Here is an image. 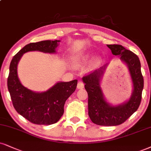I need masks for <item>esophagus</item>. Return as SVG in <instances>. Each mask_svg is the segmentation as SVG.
Masks as SVG:
<instances>
[{
    "instance_id": "obj_1",
    "label": "esophagus",
    "mask_w": 151,
    "mask_h": 151,
    "mask_svg": "<svg viewBox=\"0 0 151 151\" xmlns=\"http://www.w3.org/2000/svg\"><path fill=\"white\" fill-rule=\"evenodd\" d=\"M84 87V83L82 81H79L77 85V88L78 89H83Z\"/></svg>"
}]
</instances>
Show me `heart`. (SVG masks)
Returning <instances> with one entry per match:
<instances>
[{
	"instance_id": "1",
	"label": "heart",
	"mask_w": 151,
	"mask_h": 151,
	"mask_svg": "<svg viewBox=\"0 0 151 151\" xmlns=\"http://www.w3.org/2000/svg\"><path fill=\"white\" fill-rule=\"evenodd\" d=\"M89 57H90V55H85L83 56H81V57H76V58L73 59V63L74 64L76 65H81L83 63L85 62V61H87L89 59Z\"/></svg>"
}]
</instances>
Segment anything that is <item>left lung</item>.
Segmentation results:
<instances>
[{"label":"left lung","mask_w":151,"mask_h":151,"mask_svg":"<svg viewBox=\"0 0 151 151\" xmlns=\"http://www.w3.org/2000/svg\"><path fill=\"white\" fill-rule=\"evenodd\" d=\"M113 55L120 56L126 63L132 79L134 90L129 100L118 106H111L104 99L99 81L104 67L85 75L83 78L88 94V114L92 122L101 126H116L125 122L138 109L142 97L144 78L141 63L136 54L120 45H109Z\"/></svg>","instance_id":"8db88e82"}]
</instances>
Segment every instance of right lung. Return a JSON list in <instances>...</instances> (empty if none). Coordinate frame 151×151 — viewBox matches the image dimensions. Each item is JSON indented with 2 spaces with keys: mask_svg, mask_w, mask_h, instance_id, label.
Returning <instances> with one entry per match:
<instances>
[{
  "mask_svg": "<svg viewBox=\"0 0 151 151\" xmlns=\"http://www.w3.org/2000/svg\"><path fill=\"white\" fill-rule=\"evenodd\" d=\"M59 40H43L27 45L13 57L7 78V88L17 112L36 124L49 125L58 122L64 114V106L75 92L78 80L60 82L45 92L36 93L24 87L17 76V64L24 53L40 51L54 53Z\"/></svg>",
  "mask_w": 151,
  "mask_h": 151,
  "instance_id": "obj_1",
  "label": "right lung"
}]
</instances>
